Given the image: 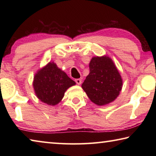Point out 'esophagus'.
Wrapping results in <instances>:
<instances>
[{
	"label": "esophagus",
	"instance_id": "1",
	"mask_svg": "<svg viewBox=\"0 0 156 156\" xmlns=\"http://www.w3.org/2000/svg\"><path fill=\"white\" fill-rule=\"evenodd\" d=\"M75 82L77 84H80L82 83V80H80V79H76Z\"/></svg>",
	"mask_w": 156,
	"mask_h": 156
}]
</instances>
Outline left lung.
<instances>
[{
  "label": "left lung",
  "mask_w": 156,
  "mask_h": 156,
  "mask_svg": "<svg viewBox=\"0 0 156 156\" xmlns=\"http://www.w3.org/2000/svg\"><path fill=\"white\" fill-rule=\"evenodd\" d=\"M122 78L112 59L94 57L89 63V73L82 88L91 102L100 106L113 102L122 89Z\"/></svg>",
  "instance_id": "obj_1"
}]
</instances>
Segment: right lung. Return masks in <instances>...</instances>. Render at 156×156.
Here are the masks:
<instances>
[{
  "label": "right lung",
  "instance_id": "obj_1",
  "mask_svg": "<svg viewBox=\"0 0 156 156\" xmlns=\"http://www.w3.org/2000/svg\"><path fill=\"white\" fill-rule=\"evenodd\" d=\"M76 83L60 70L54 62H49L34 76L33 86L36 96L49 105L61 101L65 92Z\"/></svg>",
  "mask_w": 156,
  "mask_h": 156
}]
</instances>
